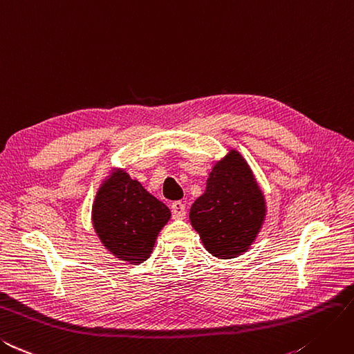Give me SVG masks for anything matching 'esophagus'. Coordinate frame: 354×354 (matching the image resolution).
Listing matches in <instances>:
<instances>
[{
  "mask_svg": "<svg viewBox=\"0 0 354 354\" xmlns=\"http://www.w3.org/2000/svg\"><path fill=\"white\" fill-rule=\"evenodd\" d=\"M171 213H173L174 218H183L186 216V205L181 201H176L171 204Z\"/></svg>",
  "mask_w": 354,
  "mask_h": 354,
  "instance_id": "obj_1",
  "label": "esophagus"
}]
</instances>
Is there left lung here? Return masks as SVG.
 <instances>
[{
    "label": "left lung",
    "mask_w": 354,
    "mask_h": 354,
    "mask_svg": "<svg viewBox=\"0 0 354 354\" xmlns=\"http://www.w3.org/2000/svg\"><path fill=\"white\" fill-rule=\"evenodd\" d=\"M189 217L207 250L221 259H232L254 241L263 223L265 199L238 151L217 162Z\"/></svg>",
    "instance_id": "obj_1"
}]
</instances>
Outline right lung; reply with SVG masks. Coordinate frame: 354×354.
<instances>
[{
	"label": "right lung",
	"mask_w": 354,
	"mask_h": 354,
	"mask_svg": "<svg viewBox=\"0 0 354 354\" xmlns=\"http://www.w3.org/2000/svg\"><path fill=\"white\" fill-rule=\"evenodd\" d=\"M169 217V208L164 203L120 169L104 181L92 208L101 243L119 261L131 263L147 259Z\"/></svg>",
	"instance_id": "add662e5"
}]
</instances>
